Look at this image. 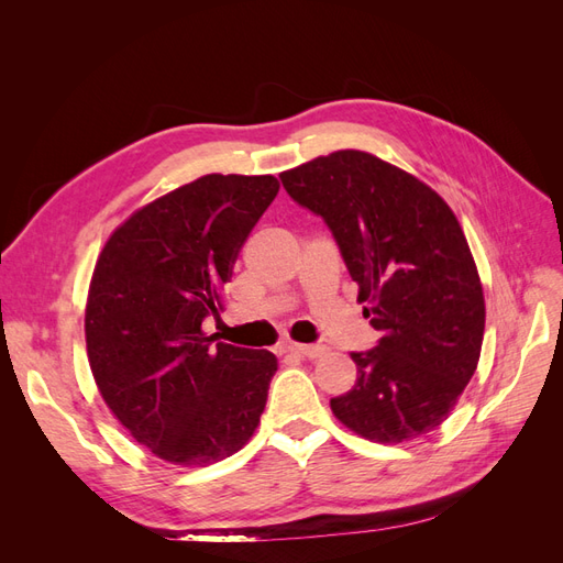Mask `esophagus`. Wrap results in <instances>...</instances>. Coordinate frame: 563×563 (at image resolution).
<instances>
[{
  "label": "esophagus",
  "instance_id": "1",
  "mask_svg": "<svg viewBox=\"0 0 563 563\" xmlns=\"http://www.w3.org/2000/svg\"><path fill=\"white\" fill-rule=\"evenodd\" d=\"M288 350L300 354V356H308V360H319L321 354H327V347L323 345H300V343H288Z\"/></svg>",
  "mask_w": 563,
  "mask_h": 563
}]
</instances>
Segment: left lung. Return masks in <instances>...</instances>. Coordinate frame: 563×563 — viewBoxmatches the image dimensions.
I'll list each match as a JSON object with an SVG mask.
<instances>
[{"mask_svg":"<svg viewBox=\"0 0 563 563\" xmlns=\"http://www.w3.org/2000/svg\"><path fill=\"white\" fill-rule=\"evenodd\" d=\"M284 190L331 230L378 345L350 352L356 383L331 399L350 430L399 444L437 430L474 376L484 291L449 203L411 174L360 150L282 176Z\"/></svg>","mask_w":563,"mask_h":563,"instance_id":"1","label":"left lung"}]
</instances>
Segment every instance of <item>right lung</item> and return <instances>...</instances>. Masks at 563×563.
Listing matches in <instances>:
<instances>
[{
    "label": "right lung",
    "instance_id": "1",
    "mask_svg": "<svg viewBox=\"0 0 563 563\" xmlns=\"http://www.w3.org/2000/svg\"><path fill=\"white\" fill-rule=\"evenodd\" d=\"M277 192L275 176H203L135 211L96 263L84 317L96 385L166 463H218L258 428L277 356L218 343L201 321L220 319L236 253Z\"/></svg>",
    "mask_w": 563,
    "mask_h": 563
}]
</instances>
